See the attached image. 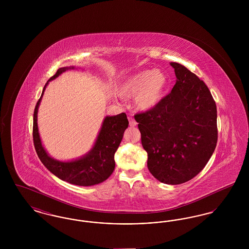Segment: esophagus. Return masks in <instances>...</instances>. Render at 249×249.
I'll list each match as a JSON object with an SVG mask.
<instances>
[{
  "label": "esophagus",
  "instance_id": "esophagus-1",
  "mask_svg": "<svg viewBox=\"0 0 249 249\" xmlns=\"http://www.w3.org/2000/svg\"><path fill=\"white\" fill-rule=\"evenodd\" d=\"M129 124H130V126H131V127H134V126H136L137 122L135 121V119H133V118L130 117L129 118Z\"/></svg>",
  "mask_w": 249,
  "mask_h": 249
}]
</instances>
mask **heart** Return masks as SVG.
I'll return each mask as SVG.
<instances>
[{"mask_svg": "<svg viewBox=\"0 0 249 249\" xmlns=\"http://www.w3.org/2000/svg\"><path fill=\"white\" fill-rule=\"evenodd\" d=\"M167 86L165 73L159 69L142 70L130 75L122 83L119 92L127 98L136 96L135 104L140 110L156 106Z\"/></svg>", "mask_w": 249, "mask_h": 249, "instance_id": "1", "label": "heart"}]
</instances>
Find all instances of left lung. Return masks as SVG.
<instances>
[{"instance_id": "obj_1", "label": "left lung", "mask_w": 249, "mask_h": 249, "mask_svg": "<svg viewBox=\"0 0 249 249\" xmlns=\"http://www.w3.org/2000/svg\"><path fill=\"white\" fill-rule=\"evenodd\" d=\"M177 82L152 109L134 116L147 152V168L159 181L178 185L196 177L217 142L216 106L209 89L185 66L171 62Z\"/></svg>"}]
</instances>
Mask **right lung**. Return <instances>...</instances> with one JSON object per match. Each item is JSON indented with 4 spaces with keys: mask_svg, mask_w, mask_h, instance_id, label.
<instances>
[{
    "mask_svg": "<svg viewBox=\"0 0 249 249\" xmlns=\"http://www.w3.org/2000/svg\"><path fill=\"white\" fill-rule=\"evenodd\" d=\"M72 68V67H71ZM68 68H59L48 81L59 76ZM48 83L45 85L40 99L36 104L34 113L33 138L36 148L42 163L59 179L77 186H92L104 182L109 178L115 169L114 156L122 140L123 133L129 126L125 113L114 117H107L93 148L83 158L70 162H61L48 156L40 140L37 127V111Z\"/></svg>",
    "mask_w": 249,
    "mask_h": 249,
    "instance_id": "obj_1",
    "label": "right lung"
}]
</instances>
